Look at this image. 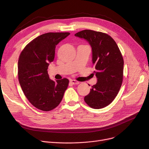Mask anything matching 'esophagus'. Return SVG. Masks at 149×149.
<instances>
[{
  "label": "esophagus",
  "instance_id": "obj_1",
  "mask_svg": "<svg viewBox=\"0 0 149 149\" xmlns=\"http://www.w3.org/2000/svg\"><path fill=\"white\" fill-rule=\"evenodd\" d=\"M70 82L72 84H78L80 83L79 81H76V80H70Z\"/></svg>",
  "mask_w": 149,
  "mask_h": 149
}]
</instances>
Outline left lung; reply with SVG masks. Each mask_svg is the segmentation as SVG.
I'll return each mask as SVG.
<instances>
[{
    "mask_svg": "<svg viewBox=\"0 0 149 149\" xmlns=\"http://www.w3.org/2000/svg\"><path fill=\"white\" fill-rule=\"evenodd\" d=\"M75 36L86 40L92 48V61L97 82L93 85L84 101L99 109L110 104L120 89L123 78L124 60L118 45L107 34L85 29Z\"/></svg>",
    "mask_w": 149,
    "mask_h": 149,
    "instance_id": "8db88e82",
    "label": "left lung"
}]
</instances>
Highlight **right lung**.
<instances>
[{"mask_svg":"<svg viewBox=\"0 0 149 149\" xmlns=\"http://www.w3.org/2000/svg\"><path fill=\"white\" fill-rule=\"evenodd\" d=\"M69 33H48L39 36L22 51L18 61V77L21 88L36 108L49 111L60 103L68 88L67 79H50L48 68L55 57L56 45Z\"/></svg>","mask_w":149,"mask_h":149,"instance_id":"1","label":"right lung"}]
</instances>
